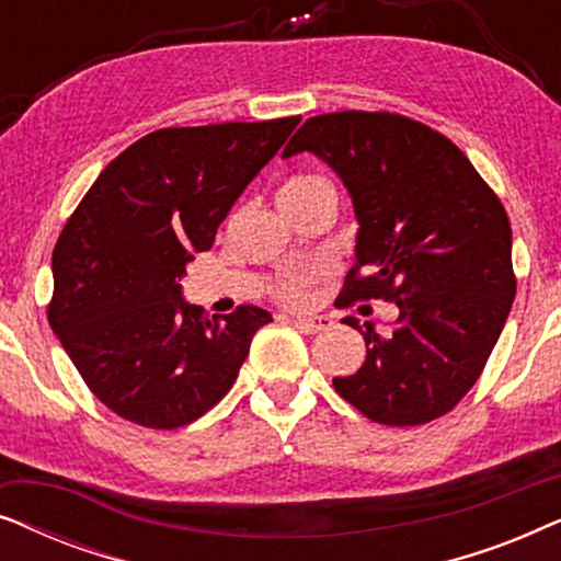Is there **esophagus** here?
I'll use <instances>...</instances> for the list:
<instances>
[{
    "mask_svg": "<svg viewBox=\"0 0 561 561\" xmlns=\"http://www.w3.org/2000/svg\"><path fill=\"white\" fill-rule=\"evenodd\" d=\"M294 324L301 329L304 334H317V332H324V329L332 327V319L329 317H294Z\"/></svg>",
    "mask_w": 561,
    "mask_h": 561,
    "instance_id": "1",
    "label": "esophagus"
}]
</instances>
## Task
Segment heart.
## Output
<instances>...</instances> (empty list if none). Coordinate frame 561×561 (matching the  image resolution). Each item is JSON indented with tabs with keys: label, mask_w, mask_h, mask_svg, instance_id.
Instances as JSON below:
<instances>
[{
	"label": "heart",
	"mask_w": 561,
	"mask_h": 561,
	"mask_svg": "<svg viewBox=\"0 0 561 561\" xmlns=\"http://www.w3.org/2000/svg\"><path fill=\"white\" fill-rule=\"evenodd\" d=\"M317 191H334L332 183H329L324 175L319 173H298L294 179L283 183L278 202H301V198L317 194ZM317 280V273L313 271H294L288 273L286 278L278 280L275 286V298H280L283 304L288 306H301L309 296L311 283Z\"/></svg>",
	"instance_id": "heart-1"
}]
</instances>
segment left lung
I'll list each match as a JSON object with an SVG mask.
<instances>
[{"label":"left lung","mask_w":561,"mask_h":561,"mask_svg":"<svg viewBox=\"0 0 561 561\" xmlns=\"http://www.w3.org/2000/svg\"><path fill=\"white\" fill-rule=\"evenodd\" d=\"M309 150L340 173L359 221L357 263L336 298L390 301L398 319L363 332L367 357L334 390L375 424L419 426L462 401L516 296L511 221L449 137L396 112L306 119L283 158Z\"/></svg>","instance_id":"left-lung-1"}]
</instances>
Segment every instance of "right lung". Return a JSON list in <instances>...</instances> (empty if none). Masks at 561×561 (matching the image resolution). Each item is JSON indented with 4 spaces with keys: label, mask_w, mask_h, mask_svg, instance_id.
Returning a JSON list of instances; mask_svg holds the SVG:
<instances>
[{
    "label": "right lung",
    "mask_w": 561,
    "mask_h": 561,
    "mask_svg": "<svg viewBox=\"0 0 561 561\" xmlns=\"http://www.w3.org/2000/svg\"><path fill=\"white\" fill-rule=\"evenodd\" d=\"M298 122L156 129L99 173L60 229L48 321L117 416L179 428L234 386L252 336L273 317L244 304L209 319L183 301L179 280Z\"/></svg>",
    "instance_id": "add662e5"
}]
</instances>
